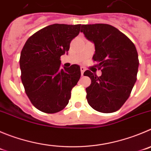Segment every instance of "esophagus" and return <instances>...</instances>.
Wrapping results in <instances>:
<instances>
[{
	"label": "esophagus",
	"mask_w": 151,
	"mask_h": 151,
	"mask_svg": "<svg viewBox=\"0 0 151 151\" xmlns=\"http://www.w3.org/2000/svg\"><path fill=\"white\" fill-rule=\"evenodd\" d=\"M85 68L84 67H81L80 68V71H81V74H82V76H83V73L84 71H85Z\"/></svg>",
	"instance_id": "obj_1"
}]
</instances>
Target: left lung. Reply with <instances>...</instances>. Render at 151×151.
<instances>
[{"label": "left lung", "mask_w": 151, "mask_h": 151, "mask_svg": "<svg viewBox=\"0 0 151 151\" xmlns=\"http://www.w3.org/2000/svg\"><path fill=\"white\" fill-rule=\"evenodd\" d=\"M88 40L95 45L93 60L102 74L98 77L87 70L91 80L86 88L88 104L104 113L116 112L129 97L136 81L139 57L134 44L120 30L106 24L81 26Z\"/></svg>", "instance_id": "left-lung-1"}]
</instances>
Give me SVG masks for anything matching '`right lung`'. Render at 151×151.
Here are the masks:
<instances>
[{
	"mask_svg": "<svg viewBox=\"0 0 151 151\" xmlns=\"http://www.w3.org/2000/svg\"><path fill=\"white\" fill-rule=\"evenodd\" d=\"M81 24H54L27 40L21 52L20 68L25 92L36 109L55 113L65 107L81 75L78 65L60 68V56L68 53Z\"/></svg>",
	"mask_w": 151,
	"mask_h": 151,
	"instance_id": "1",
	"label": "right lung"
}]
</instances>
